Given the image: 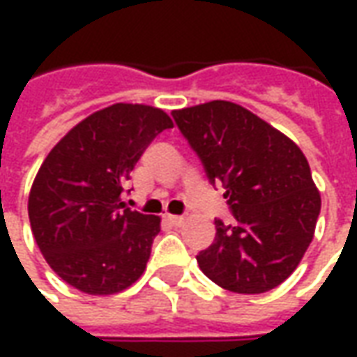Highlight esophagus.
<instances>
[{
    "label": "esophagus",
    "instance_id": "obj_1",
    "mask_svg": "<svg viewBox=\"0 0 357 357\" xmlns=\"http://www.w3.org/2000/svg\"><path fill=\"white\" fill-rule=\"evenodd\" d=\"M166 220H168V222L174 225H181L183 222H185V218L183 216H174V214H168V216H166Z\"/></svg>",
    "mask_w": 357,
    "mask_h": 357
}]
</instances>
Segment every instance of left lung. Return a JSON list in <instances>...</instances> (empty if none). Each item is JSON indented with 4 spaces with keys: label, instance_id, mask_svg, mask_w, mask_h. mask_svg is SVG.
<instances>
[{
    "label": "left lung",
    "instance_id": "8db88e82",
    "mask_svg": "<svg viewBox=\"0 0 357 357\" xmlns=\"http://www.w3.org/2000/svg\"><path fill=\"white\" fill-rule=\"evenodd\" d=\"M172 116L210 183L225 189L235 216L231 225L216 220V239L199 252V268L225 291L275 289L298 268L321 210L304 153L237 102H202L172 110Z\"/></svg>",
    "mask_w": 357,
    "mask_h": 357
}]
</instances>
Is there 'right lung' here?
<instances>
[{
    "label": "right lung",
    "mask_w": 357,
    "mask_h": 357,
    "mask_svg": "<svg viewBox=\"0 0 357 357\" xmlns=\"http://www.w3.org/2000/svg\"><path fill=\"white\" fill-rule=\"evenodd\" d=\"M162 109L116 102L74 126L40 166L28 218L45 262L91 296L116 294L147 268L160 218L120 202L122 183L162 130Z\"/></svg>",
    "instance_id": "obj_1"
}]
</instances>
